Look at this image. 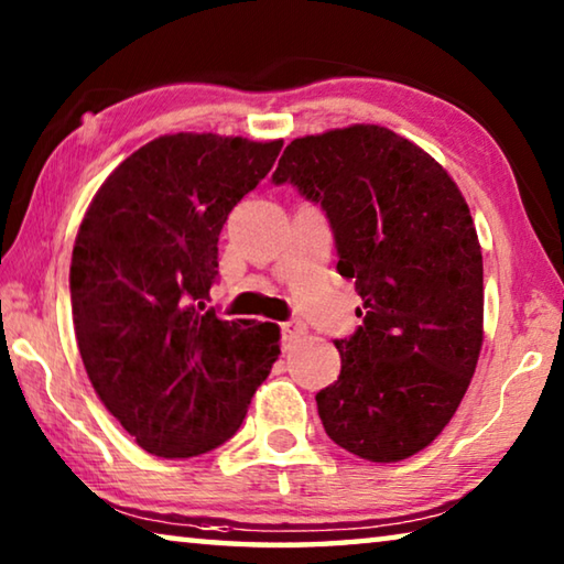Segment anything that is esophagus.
<instances>
[{"label": "esophagus", "mask_w": 564, "mask_h": 564, "mask_svg": "<svg viewBox=\"0 0 564 564\" xmlns=\"http://www.w3.org/2000/svg\"><path fill=\"white\" fill-rule=\"evenodd\" d=\"M281 330H283V338H285V340H293V338L303 336L305 326H303L301 321H285V323H281Z\"/></svg>", "instance_id": "obj_1"}]
</instances>
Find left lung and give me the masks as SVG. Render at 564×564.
Here are the masks:
<instances>
[{
	"mask_svg": "<svg viewBox=\"0 0 564 564\" xmlns=\"http://www.w3.org/2000/svg\"><path fill=\"white\" fill-rule=\"evenodd\" d=\"M326 212L362 326L316 395L328 437L398 463L451 423L482 348V251L451 174L400 133L352 123L293 139L273 174Z\"/></svg>",
	"mask_w": 564,
	"mask_h": 564,
	"instance_id": "8db88e82",
	"label": "left lung"
}]
</instances>
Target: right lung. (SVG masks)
Wrapping results in <instances>:
<instances>
[{"mask_svg":"<svg viewBox=\"0 0 564 564\" xmlns=\"http://www.w3.org/2000/svg\"><path fill=\"white\" fill-rule=\"evenodd\" d=\"M283 147L166 133L111 171L72 251L76 343L104 408L147 453L196 457L241 427L281 352L275 323L206 311L218 234Z\"/></svg>","mask_w":564,"mask_h":564,"instance_id":"obj_1","label":"right lung"}]
</instances>
